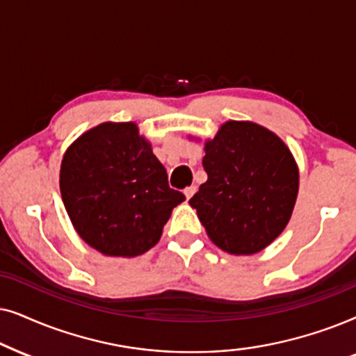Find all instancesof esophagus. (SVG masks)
<instances>
[{
    "instance_id": "esophagus-1",
    "label": "esophagus",
    "mask_w": 356,
    "mask_h": 356,
    "mask_svg": "<svg viewBox=\"0 0 356 356\" xmlns=\"http://www.w3.org/2000/svg\"><path fill=\"white\" fill-rule=\"evenodd\" d=\"M195 192H197V187H195V186H191V187H187L186 191H184V195H186L187 200H191L192 195H193V193H195Z\"/></svg>"
}]
</instances>
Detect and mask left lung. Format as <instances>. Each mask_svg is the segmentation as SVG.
I'll return each mask as SVG.
<instances>
[{"label":"left lung","instance_id":"obj_1","mask_svg":"<svg viewBox=\"0 0 356 356\" xmlns=\"http://www.w3.org/2000/svg\"><path fill=\"white\" fill-rule=\"evenodd\" d=\"M203 169L207 182L188 203L218 248L250 255L282 234L295 208L300 174L277 135L252 122L222 123L205 143Z\"/></svg>","mask_w":356,"mask_h":356}]
</instances>
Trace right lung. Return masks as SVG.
Here are the masks:
<instances>
[{"instance_id":"add662e5","label":"right lung","mask_w":356,"mask_h":356,"mask_svg":"<svg viewBox=\"0 0 356 356\" xmlns=\"http://www.w3.org/2000/svg\"><path fill=\"white\" fill-rule=\"evenodd\" d=\"M60 191L83 241L112 257L158 244L172 208L186 200L134 122H106L79 136L61 161Z\"/></svg>"}]
</instances>
